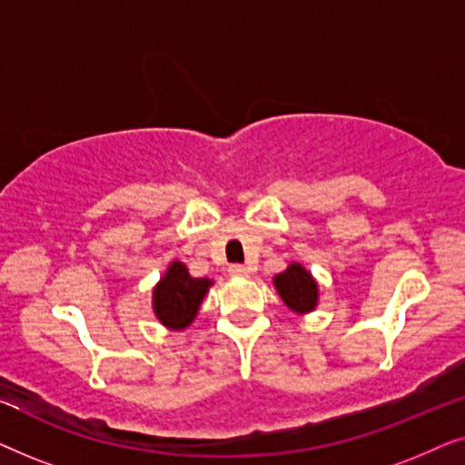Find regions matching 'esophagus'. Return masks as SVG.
I'll use <instances>...</instances> for the list:
<instances>
[{"instance_id": "1", "label": "esophagus", "mask_w": 465, "mask_h": 465, "mask_svg": "<svg viewBox=\"0 0 465 465\" xmlns=\"http://www.w3.org/2000/svg\"><path fill=\"white\" fill-rule=\"evenodd\" d=\"M228 272H231L232 277H247V272H250V269L243 264H231L228 266Z\"/></svg>"}]
</instances>
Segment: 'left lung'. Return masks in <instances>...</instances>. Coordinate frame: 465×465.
I'll list each match as a JSON object with an SVG mask.
<instances>
[{
    "label": "left lung",
    "mask_w": 465,
    "mask_h": 465,
    "mask_svg": "<svg viewBox=\"0 0 465 465\" xmlns=\"http://www.w3.org/2000/svg\"><path fill=\"white\" fill-rule=\"evenodd\" d=\"M275 288L283 302L296 313H309L317 304V283L301 264H290L275 277Z\"/></svg>",
    "instance_id": "obj_1"
}]
</instances>
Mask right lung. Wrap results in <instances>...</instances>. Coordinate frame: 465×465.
Listing matches in <instances>:
<instances>
[{
    "mask_svg": "<svg viewBox=\"0 0 465 465\" xmlns=\"http://www.w3.org/2000/svg\"><path fill=\"white\" fill-rule=\"evenodd\" d=\"M209 279H194L182 262H173L154 288V313L164 326L182 330L190 326L205 298Z\"/></svg>",
    "mask_w": 465,
    "mask_h": 465,
    "instance_id": "1",
    "label": "right lung"
}]
</instances>
